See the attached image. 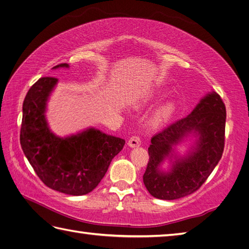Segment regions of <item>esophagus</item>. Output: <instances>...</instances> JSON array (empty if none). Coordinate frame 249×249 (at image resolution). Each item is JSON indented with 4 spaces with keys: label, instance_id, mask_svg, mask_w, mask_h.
<instances>
[{
    "label": "esophagus",
    "instance_id": "obj_1",
    "mask_svg": "<svg viewBox=\"0 0 249 249\" xmlns=\"http://www.w3.org/2000/svg\"><path fill=\"white\" fill-rule=\"evenodd\" d=\"M127 144H128L130 147L139 146L141 144V139H140V137H138V136H132L128 140V143H127Z\"/></svg>",
    "mask_w": 249,
    "mask_h": 249
}]
</instances>
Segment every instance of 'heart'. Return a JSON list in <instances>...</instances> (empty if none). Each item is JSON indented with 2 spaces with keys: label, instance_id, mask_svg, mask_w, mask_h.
I'll return each instance as SVG.
<instances>
[{
  "label": "heart",
  "instance_id": "heart-1",
  "mask_svg": "<svg viewBox=\"0 0 249 249\" xmlns=\"http://www.w3.org/2000/svg\"><path fill=\"white\" fill-rule=\"evenodd\" d=\"M175 110V104L173 102H167L163 106H161L157 112L154 114L153 117V124L154 125H160L164 123L165 121L169 120L173 112Z\"/></svg>",
  "mask_w": 249,
  "mask_h": 249
}]
</instances>
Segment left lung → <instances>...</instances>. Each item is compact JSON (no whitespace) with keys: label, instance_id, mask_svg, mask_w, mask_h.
<instances>
[{"label":"left lung","instance_id":"1","mask_svg":"<svg viewBox=\"0 0 249 249\" xmlns=\"http://www.w3.org/2000/svg\"><path fill=\"white\" fill-rule=\"evenodd\" d=\"M225 125L226 107L222 97L213 92L204 97L188 117L175 121L156 134L148 147L149 160L143 175L149 194L159 199H178L203 186L222 158ZM191 132L200 137L194 152L183 160L176 158L171 172H160V163Z\"/></svg>","mask_w":249,"mask_h":249}]
</instances>
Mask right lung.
Listing matches in <instances>:
<instances>
[{"mask_svg":"<svg viewBox=\"0 0 249 249\" xmlns=\"http://www.w3.org/2000/svg\"><path fill=\"white\" fill-rule=\"evenodd\" d=\"M59 67L69 65L60 63L53 69ZM57 80L41 77L28 90L23 102L21 147L46 187L69 195H85L101 182L125 140L94 128L65 139L51 132L44 111Z\"/></svg>","mask_w":249,"mask_h":249,"instance_id":"add662e5","label":"right lung"}]
</instances>
